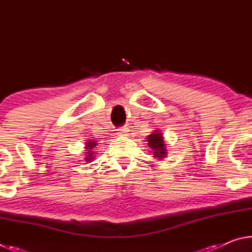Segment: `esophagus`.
Segmentation results:
<instances>
[{
    "label": "esophagus",
    "mask_w": 252,
    "mask_h": 252,
    "mask_svg": "<svg viewBox=\"0 0 252 252\" xmlns=\"http://www.w3.org/2000/svg\"><path fill=\"white\" fill-rule=\"evenodd\" d=\"M127 132H129V129H127L126 126H123V127H120V129H118V134H120V135H126Z\"/></svg>",
    "instance_id": "obj_1"
}]
</instances>
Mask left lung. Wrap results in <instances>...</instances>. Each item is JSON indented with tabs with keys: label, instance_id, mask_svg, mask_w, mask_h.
Segmentation results:
<instances>
[{
	"label": "left lung",
	"instance_id": "1",
	"mask_svg": "<svg viewBox=\"0 0 252 252\" xmlns=\"http://www.w3.org/2000/svg\"><path fill=\"white\" fill-rule=\"evenodd\" d=\"M163 134L160 130H155L150 135H148V146L151 149L155 159L162 160L168 155L167 144L164 143Z\"/></svg>",
	"mask_w": 252,
	"mask_h": 252
}]
</instances>
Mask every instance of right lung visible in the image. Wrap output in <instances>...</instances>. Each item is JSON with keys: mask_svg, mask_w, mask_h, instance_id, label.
<instances>
[{"mask_svg": "<svg viewBox=\"0 0 252 252\" xmlns=\"http://www.w3.org/2000/svg\"><path fill=\"white\" fill-rule=\"evenodd\" d=\"M97 144V142L95 141V140H93V139H90V140H88L87 142H85V158H84V160L87 161V162H91V161H93V159H94V155H95V152H94V148H95V146Z\"/></svg>", "mask_w": 252, "mask_h": 252, "instance_id": "right-lung-1", "label": "right lung"}]
</instances>
